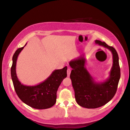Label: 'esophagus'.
<instances>
[{
  "label": "esophagus",
  "mask_w": 130,
  "mask_h": 130,
  "mask_svg": "<svg viewBox=\"0 0 130 130\" xmlns=\"http://www.w3.org/2000/svg\"><path fill=\"white\" fill-rule=\"evenodd\" d=\"M70 73H71V69H70V68L69 67H68V68L67 69V76L68 77L70 76Z\"/></svg>",
  "instance_id": "esophagus-1"
}]
</instances>
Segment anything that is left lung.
<instances>
[{
  "instance_id": "8db88e82",
  "label": "left lung",
  "mask_w": 130,
  "mask_h": 130,
  "mask_svg": "<svg viewBox=\"0 0 130 130\" xmlns=\"http://www.w3.org/2000/svg\"><path fill=\"white\" fill-rule=\"evenodd\" d=\"M95 43L109 49L113 55V66L108 79L96 82L85 68L84 55L70 61L72 68L70 77L77 103L87 108L101 107L111 100L116 93L120 77L118 55L116 49L104 42L95 40Z\"/></svg>"
}]
</instances>
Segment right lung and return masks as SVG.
<instances>
[{"label":"right lung","mask_w":130,"mask_h":130,"mask_svg":"<svg viewBox=\"0 0 130 130\" xmlns=\"http://www.w3.org/2000/svg\"><path fill=\"white\" fill-rule=\"evenodd\" d=\"M24 46L15 51L12 57L11 75L15 91L19 99L31 107L40 109L52 107L56 103L58 87L67 76V67L54 70L48 78L39 85L34 86L23 85L18 79L15 67L18 55Z\"/></svg>","instance_id":"obj_1"}]
</instances>
